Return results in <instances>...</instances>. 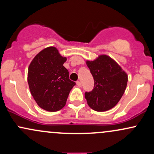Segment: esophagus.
I'll return each instance as SVG.
<instances>
[{
  "instance_id": "34e87169",
  "label": "esophagus",
  "mask_w": 154,
  "mask_h": 154,
  "mask_svg": "<svg viewBox=\"0 0 154 154\" xmlns=\"http://www.w3.org/2000/svg\"><path fill=\"white\" fill-rule=\"evenodd\" d=\"M77 86H79V87H81V86H82V83H81V82L80 81H77Z\"/></svg>"
}]
</instances>
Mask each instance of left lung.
I'll use <instances>...</instances> for the list:
<instances>
[{"label":"left lung","mask_w":154,"mask_h":154,"mask_svg":"<svg viewBox=\"0 0 154 154\" xmlns=\"http://www.w3.org/2000/svg\"><path fill=\"white\" fill-rule=\"evenodd\" d=\"M86 63L94 79L93 91L85 93L88 106L96 111L112 109L125 93L128 75L106 55H100L94 61H87Z\"/></svg>","instance_id":"obj_1"}]
</instances>
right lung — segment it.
Masks as SVG:
<instances>
[{
    "label": "right lung",
    "mask_w": 154,
    "mask_h": 154,
    "mask_svg": "<svg viewBox=\"0 0 154 154\" xmlns=\"http://www.w3.org/2000/svg\"><path fill=\"white\" fill-rule=\"evenodd\" d=\"M66 57L55 47H48L35 56L28 68L27 82L38 105L48 111H59L66 105L75 82L63 66Z\"/></svg>",
    "instance_id": "1"
}]
</instances>
